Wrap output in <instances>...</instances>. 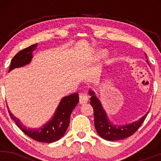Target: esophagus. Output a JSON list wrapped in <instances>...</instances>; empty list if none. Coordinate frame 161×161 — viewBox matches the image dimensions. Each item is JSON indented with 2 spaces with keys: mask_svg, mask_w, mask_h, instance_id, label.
Listing matches in <instances>:
<instances>
[{
  "mask_svg": "<svg viewBox=\"0 0 161 161\" xmlns=\"http://www.w3.org/2000/svg\"><path fill=\"white\" fill-rule=\"evenodd\" d=\"M88 101V96L86 93H80L79 94V102L80 104H85L87 103Z\"/></svg>",
  "mask_w": 161,
  "mask_h": 161,
  "instance_id": "34e87169",
  "label": "esophagus"
}]
</instances>
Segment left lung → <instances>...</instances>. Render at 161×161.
<instances>
[{
	"mask_svg": "<svg viewBox=\"0 0 161 161\" xmlns=\"http://www.w3.org/2000/svg\"><path fill=\"white\" fill-rule=\"evenodd\" d=\"M89 95H91L90 104L92 106L94 110L96 131L101 138L108 141H117V140L123 139L133 135L141 126L142 123L145 121L146 116L148 114V112H147L141 119L130 124L123 125H114L109 121L108 115L103 109L101 103L95 96V92L90 90Z\"/></svg>",
	"mask_w": 161,
	"mask_h": 161,
	"instance_id": "8db88e82",
	"label": "left lung"
}]
</instances>
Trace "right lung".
<instances>
[{"instance_id": "obj_1", "label": "right lung", "mask_w": 161, "mask_h": 161, "mask_svg": "<svg viewBox=\"0 0 161 161\" xmlns=\"http://www.w3.org/2000/svg\"><path fill=\"white\" fill-rule=\"evenodd\" d=\"M36 47L37 44H35L16 53L11 60L9 72L14 69V68L21 67L29 64L32 58V51L36 49ZM78 103V93L72 94V95L63 97L52 119L39 129L25 127L20 123L18 118L11 114L8 108L7 109H8L11 119L15 122L17 126L26 136L39 142L51 143V142H54L59 140L65 134L69 124L70 115Z\"/></svg>"}]
</instances>
